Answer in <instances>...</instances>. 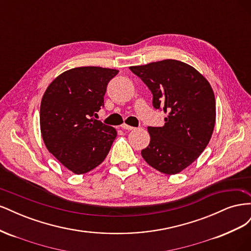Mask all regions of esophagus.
I'll list each match as a JSON object with an SVG mask.
<instances>
[{
	"mask_svg": "<svg viewBox=\"0 0 251 251\" xmlns=\"http://www.w3.org/2000/svg\"><path fill=\"white\" fill-rule=\"evenodd\" d=\"M121 128H124V130H128V131H131V130H134V126H128V125H126V124H123L121 125Z\"/></svg>",
	"mask_w": 251,
	"mask_h": 251,
	"instance_id": "esophagus-1",
	"label": "esophagus"
}]
</instances>
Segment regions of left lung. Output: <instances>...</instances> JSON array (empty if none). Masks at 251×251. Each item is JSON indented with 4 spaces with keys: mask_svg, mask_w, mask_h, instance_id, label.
Listing matches in <instances>:
<instances>
[{
    "mask_svg": "<svg viewBox=\"0 0 251 251\" xmlns=\"http://www.w3.org/2000/svg\"><path fill=\"white\" fill-rule=\"evenodd\" d=\"M130 70L153 94V105L163 109L165 124L149 126L151 141L141 156L151 168L175 175L191 165L207 147L216 124V100L207 79L191 65L163 59Z\"/></svg>",
    "mask_w": 251,
    "mask_h": 251,
    "instance_id": "left-lung-1",
    "label": "left lung"
}]
</instances>
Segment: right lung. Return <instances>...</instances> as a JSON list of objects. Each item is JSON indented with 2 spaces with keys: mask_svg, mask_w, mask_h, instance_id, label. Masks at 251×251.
I'll return each mask as SVG.
<instances>
[{
  "mask_svg": "<svg viewBox=\"0 0 251 251\" xmlns=\"http://www.w3.org/2000/svg\"><path fill=\"white\" fill-rule=\"evenodd\" d=\"M118 70L77 67L59 74L45 91L40 126L45 146L65 168L76 175L100 165L117 132L93 118L103 105L108 82Z\"/></svg>",
  "mask_w": 251,
  "mask_h": 251,
  "instance_id": "right-lung-1",
  "label": "right lung"
}]
</instances>
